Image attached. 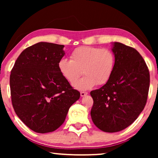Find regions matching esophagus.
<instances>
[{
    "label": "esophagus",
    "mask_w": 158,
    "mask_h": 158,
    "mask_svg": "<svg viewBox=\"0 0 158 158\" xmlns=\"http://www.w3.org/2000/svg\"><path fill=\"white\" fill-rule=\"evenodd\" d=\"M88 94L87 92H81L80 93V95H81V97H84V96H85Z\"/></svg>",
    "instance_id": "esophagus-1"
}]
</instances>
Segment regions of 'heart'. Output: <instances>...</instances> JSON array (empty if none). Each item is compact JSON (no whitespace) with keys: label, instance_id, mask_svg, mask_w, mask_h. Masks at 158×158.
Wrapping results in <instances>:
<instances>
[{"label":"heart","instance_id":"b5f03b06","mask_svg":"<svg viewBox=\"0 0 158 158\" xmlns=\"http://www.w3.org/2000/svg\"><path fill=\"white\" fill-rule=\"evenodd\" d=\"M116 58L112 51L106 48L81 46L70 53V60L61 58L58 63L60 73L71 84L75 82L83 73V77L74 86L84 90L96 84L104 85L109 81L113 74Z\"/></svg>","mask_w":158,"mask_h":158}]
</instances>
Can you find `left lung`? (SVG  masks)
<instances>
[{"instance_id":"left-lung-1","label":"left lung","mask_w":158,"mask_h":158,"mask_svg":"<svg viewBox=\"0 0 158 158\" xmlns=\"http://www.w3.org/2000/svg\"><path fill=\"white\" fill-rule=\"evenodd\" d=\"M112 52L116 63L110 79L90 92L92 121L106 132L121 131L137 118L145 107L150 85L148 68L137 50L114 42Z\"/></svg>"}]
</instances>
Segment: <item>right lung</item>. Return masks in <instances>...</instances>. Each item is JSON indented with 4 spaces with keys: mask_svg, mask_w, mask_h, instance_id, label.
Segmentation results:
<instances>
[{
    "mask_svg": "<svg viewBox=\"0 0 158 158\" xmlns=\"http://www.w3.org/2000/svg\"><path fill=\"white\" fill-rule=\"evenodd\" d=\"M64 45L38 42L17 58L10 77L13 108L26 126L47 133L58 129L80 93L61 75L58 63Z\"/></svg>",
    "mask_w": 158,
    "mask_h": 158,
    "instance_id": "1",
    "label": "right lung"
}]
</instances>
